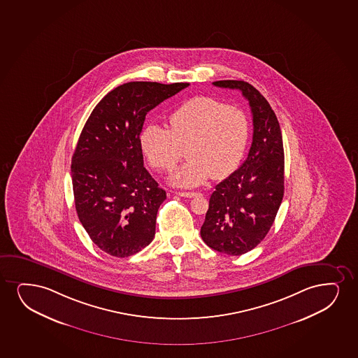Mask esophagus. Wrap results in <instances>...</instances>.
<instances>
[{"label":"esophagus","instance_id":"esophagus-1","mask_svg":"<svg viewBox=\"0 0 358 358\" xmlns=\"http://www.w3.org/2000/svg\"><path fill=\"white\" fill-rule=\"evenodd\" d=\"M177 195L181 196V197H186V199H192V197H196L199 194V192H195V191H179V192H177Z\"/></svg>","mask_w":358,"mask_h":358}]
</instances>
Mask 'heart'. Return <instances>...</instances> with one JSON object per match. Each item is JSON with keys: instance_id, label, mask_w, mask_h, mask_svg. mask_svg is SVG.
Instances as JSON below:
<instances>
[{"instance_id": "1", "label": "heart", "mask_w": 358, "mask_h": 358, "mask_svg": "<svg viewBox=\"0 0 358 358\" xmlns=\"http://www.w3.org/2000/svg\"><path fill=\"white\" fill-rule=\"evenodd\" d=\"M248 118L242 110L209 96L187 100L169 116V128L150 124L141 136V146L151 167L171 171L172 184L201 185L209 177L227 178L238 167L248 144Z\"/></svg>"}]
</instances>
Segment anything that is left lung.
I'll return each instance as SVG.
<instances>
[{"label":"left lung","instance_id":"1","mask_svg":"<svg viewBox=\"0 0 358 358\" xmlns=\"http://www.w3.org/2000/svg\"><path fill=\"white\" fill-rule=\"evenodd\" d=\"M214 86L240 90L253 115V141L248 157L215 186L201 227L210 248L242 255L265 238L285 192V151L281 128L267 100L248 82L224 80Z\"/></svg>","mask_w":358,"mask_h":358}]
</instances>
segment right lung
Listing matches in <instances>:
<instances>
[{"instance_id":"1","label":"right lung","mask_w":358,"mask_h":358,"mask_svg":"<svg viewBox=\"0 0 358 358\" xmlns=\"http://www.w3.org/2000/svg\"><path fill=\"white\" fill-rule=\"evenodd\" d=\"M189 83L128 82L87 120L71 161L77 215L103 252L127 258L154 240L166 191L145 169L141 133L149 111Z\"/></svg>"}]
</instances>
